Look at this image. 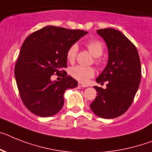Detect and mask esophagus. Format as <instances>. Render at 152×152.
<instances>
[{"instance_id": "34e87169", "label": "esophagus", "mask_w": 152, "mask_h": 152, "mask_svg": "<svg viewBox=\"0 0 152 152\" xmlns=\"http://www.w3.org/2000/svg\"><path fill=\"white\" fill-rule=\"evenodd\" d=\"M78 86H80V87H87V85L83 83H81V82L78 83Z\"/></svg>"}]
</instances>
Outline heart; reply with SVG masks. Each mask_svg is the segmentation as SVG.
I'll use <instances>...</instances> for the list:
<instances>
[{"label": "heart", "instance_id": "obj_1", "mask_svg": "<svg viewBox=\"0 0 152 152\" xmlns=\"http://www.w3.org/2000/svg\"><path fill=\"white\" fill-rule=\"evenodd\" d=\"M89 52L94 56L95 58L100 57L104 52V46L100 42L97 40H91L86 44ZM77 45L74 44L69 48L66 52V58L69 62H73L76 56L77 52ZM70 75L74 79L79 80L80 82L86 83L89 79L92 78L94 76L95 71L92 67H86L83 66H73L69 70Z\"/></svg>", "mask_w": 152, "mask_h": 152}]
</instances>
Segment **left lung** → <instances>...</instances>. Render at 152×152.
<instances>
[{"instance_id": "obj_1", "label": "left lung", "mask_w": 152, "mask_h": 152, "mask_svg": "<svg viewBox=\"0 0 152 152\" xmlns=\"http://www.w3.org/2000/svg\"><path fill=\"white\" fill-rule=\"evenodd\" d=\"M96 32L107 44L108 61L96 81L107 84L106 89L94 86L97 93L90 108L98 117L111 119L125 113L132 104L141 82V62L134 45L120 31L104 28Z\"/></svg>"}]
</instances>
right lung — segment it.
Here are the masks:
<instances>
[{
  "label": "right lung",
  "instance_id": "1",
  "mask_svg": "<svg viewBox=\"0 0 152 152\" xmlns=\"http://www.w3.org/2000/svg\"><path fill=\"white\" fill-rule=\"evenodd\" d=\"M87 33L46 26L25 39L15 64V76L21 100L31 113L42 117L56 114L64 104L65 91L78 86L63 69L67 66L69 48ZM61 72L60 81L51 80L53 74L60 75Z\"/></svg>",
  "mask_w": 152,
  "mask_h": 152
}]
</instances>
